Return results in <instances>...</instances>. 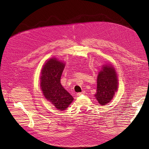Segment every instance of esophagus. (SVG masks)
<instances>
[{
    "instance_id": "1",
    "label": "esophagus",
    "mask_w": 149,
    "mask_h": 149,
    "mask_svg": "<svg viewBox=\"0 0 149 149\" xmlns=\"http://www.w3.org/2000/svg\"><path fill=\"white\" fill-rule=\"evenodd\" d=\"M85 94V91H82V92H81V93H77V94H76V95H77V96H79L82 95V94Z\"/></svg>"
}]
</instances>
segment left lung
Masks as SVG:
<instances>
[{
	"label": "left lung",
	"instance_id": "1",
	"mask_svg": "<svg viewBox=\"0 0 149 149\" xmlns=\"http://www.w3.org/2000/svg\"><path fill=\"white\" fill-rule=\"evenodd\" d=\"M118 78V73L112 64L109 63L101 66L97 77L96 93L94 94L100 105L106 106L114 98L119 88Z\"/></svg>",
	"mask_w": 149,
	"mask_h": 149
}]
</instances>
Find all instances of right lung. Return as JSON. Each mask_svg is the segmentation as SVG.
I'll return each mask as SVG.
<instances>
[{"label":"right lung","instance_id":"add662e5","mask_svg":"<svg viewBox=\"0 0 149 149\" xmlns=\"http://www.w3.org/2000/svg\"><path fill=\"white\" fill-rule=\"evenodd\" d=\"M65 63L52 57L43 64L40 74V89L47 101L58 111H64L73 101L74 98L62 86L61 76Z\"/></svg>","mask_w":149,"mask_h":149}]
</instances>
